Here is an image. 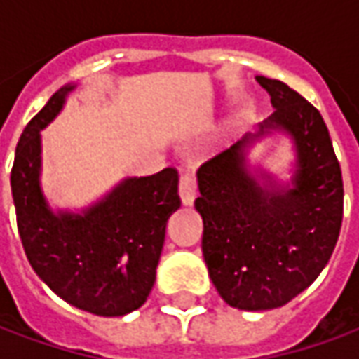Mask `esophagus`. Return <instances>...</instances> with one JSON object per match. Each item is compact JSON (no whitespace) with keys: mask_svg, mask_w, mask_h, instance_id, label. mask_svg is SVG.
<instances>
[{"mask_svg":"<svg viewBox=\"0 0 359 359\" xmlns=\"http://www.w3.org/2000/svg\"><path fill=\"white\" fill-rule=\"evenodd\" d=\"M179 194H180V200H182V203H184V205H192V203H194L196 196H198V187H196L194 175L184 172V175L180 177Z\"/></svg>","mask_w":359,"mask_h":359,"instance_id":"obj_1","label":"esophagus"}]
</instances>
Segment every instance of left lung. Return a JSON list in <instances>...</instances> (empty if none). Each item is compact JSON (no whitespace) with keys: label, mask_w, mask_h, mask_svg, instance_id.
<instances>
[{"label":"left lung","mask_w":359,"mask_h":359,"mask_svg":"<svg viewBox=\"0 0 359 359\" xmlns=\"http://www.w3.org/2000/svg\"><path fill=\"white\" fill-rule=\"evenodd\" d=\"M275 111L256 134L198 169L203 219L202 252L221 298L238 309L285 306L323 271L342 225V172L321 113L285 82L256 76ZM283 130L297 148L292 187L266 175L259 185L245 169V148Z\"/></svg>","instance_id":"obj_1"}]
</instances>
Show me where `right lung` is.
<instances>
[{
    "instance_id": "add662e5",
    "label": "right lung",
    "mask_w": 359,
    "mask_h": 359,
    "mask_svg": "<svg viewBox=\"0 0 359 359\" xmlns=\"http://www.w3.org/2000/svg\"><path fill=\"white\" fill-rule=\"evenodd\" d=\"M74 86L51 95L20 134L11 192L20 242L36 275L59 298L94 316L138 309L156 283L165 229L180 208L179 172L125 179L82 213H53L40 187L42 136Z\"/></svg>"
}]
</instances>
